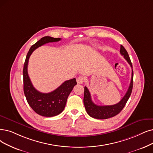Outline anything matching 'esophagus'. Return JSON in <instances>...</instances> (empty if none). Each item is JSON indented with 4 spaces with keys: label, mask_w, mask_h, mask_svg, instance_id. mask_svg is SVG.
<instances>
[{
    "label": "esophagus",
    "mask_w": 153,
    "mask_h": 153,
    "mask_svg": "<svg viewBox=\"0 0 153 153\" xmlns=\"http://www.w3.org/2000/svg\"><path fill=\"white\" fill-rule=\"evenodd\" d=\"M76 82L78 83L79 84H82L84 82H85V78L83 76H78L77 78H76Z\"/></svg>",
    "instance_id": "1"
}]
</instances>
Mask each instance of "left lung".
Returning <instances> with one entry per match:
<instances>
[{
  "mask_svg": "<svg viewBox=\"0 0 153 153\" xmlns=\"http://www.w3.org/2000/svg\"><path fill=\"white\" fill-rule=\"evenodd\" d=\"M120 53L121 55H123L124 58L127 60L132 68V65L130 59L129 54L123 45H120ZM133 87V70H132V76L131 80L129 85V88H128L127 92L122 100L117 103L112 105H104L100 106L97 105L92 102L91 98V95L89 90L87 87L84 88V97L83 103L86 109L87 114L90 117L97 119H106L114 117V116L117 115L125 107L127 100H129L131 96Z\"/></svg>",
  "mask_w": 153,
  "mask_h": 153,
  "instance_id": "left-lung-1",
  "label": "left lung"
}]
</instances>
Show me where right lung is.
I'll return each mask as SVG.
<instances>
[{
	"mask_svg": "<svg viewBox=\"0 0 153 153\" xmlns=\"http://www.w3.org/2000/svg\"><path fill=\"white\" fill-rule=\"evenodd\" d=\"M61 38L45 36L30 47L26 58L23 68L24 92L27 103L33 111L45 117H53L62 113L65 108L67 99L76 85L75 78L66 80L56 90L50 93H41L38 91L30 82L27 72V65L30 54L36 48L48 42H57Z\"/></svg>",
	"mask_w": 153,
	"mask_h": 153,
	"instance_id": "right-lung-1",
	"label": "right lung"
}]
</instances>
